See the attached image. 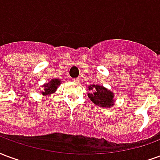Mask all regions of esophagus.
Listing matches in <instances>:
<instances>
[{
  "label": "esophagus",
  "instance_id": "34e87169",
  "mask_svg": "<svg viewBox=\"0 0 160 160\" xmlns=\"http://www.w3.org/2000/svg\"><path fill=\"white\" fill-rule=\"evenodd\" d=\"M73 82H76V83H79V81H80V78H75V79H72Z\"/></svg>",
  "mask_w": 160,
  "mask_h": 160
}]
</instances>
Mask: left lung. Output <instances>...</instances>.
I'll return each mask as SVG.
<instances>
[{"mask_svg": "<svg viewBox=\"0 0 160 160\" xmlns=\"http://www.w3.org/2000/svg\"><path fill=\"white\" fill-rule=\"evenodd\" d=\"M88 89L92 91L91 93H88V97L98 106L110 108L114 104V93L107 88L98 85H90Z\"/></svg>", "mask_w": 160, "mask_h": 160, "instance_id": "8db88e82", "label": "left lung"}]
</instances>
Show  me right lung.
Masks as SVG:
<instances>
[{
    "label": "right lung",
    "mask_w": 160,
    "mask_h": 160,
    "mask_svg": "<svg viewBox=\"0 0 160 160\" xmlns=\"http://www.w3.org/2000/svg\"><path fill=\"white\" fill-rule=\"evenodd\" d=\"M60 84H61V80L59 79H53L49 83L44 84L42 86L43 90L42 92V94L43 96H49L50 94L54 93L59 87Z\"/></svg>",
    "instance_id": "1"
}]
</instances>
